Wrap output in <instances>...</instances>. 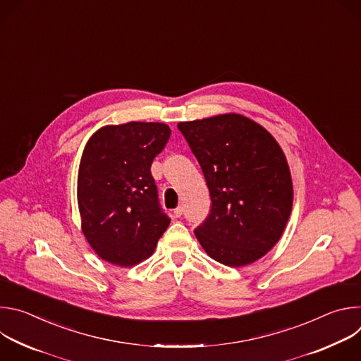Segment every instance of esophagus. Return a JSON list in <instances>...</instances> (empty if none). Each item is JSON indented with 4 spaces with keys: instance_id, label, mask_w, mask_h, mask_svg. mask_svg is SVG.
<instances>
[{
    "instance_id": "obj_1",
    "label": "esophagus",
    "mask_w": 361,
    "mask_h": 361,
    "mask_svg": "<svg viewBox=\"0 0 361 361\" xmlns=\"http://www.w3.org/2000/svg\"><path fill=\"white\" fill-rule=\"evenodd\" d=\"M183 216V207H181V205H178V207L177 209H174V217H181Z\"/></svg>"
}]
</instances>
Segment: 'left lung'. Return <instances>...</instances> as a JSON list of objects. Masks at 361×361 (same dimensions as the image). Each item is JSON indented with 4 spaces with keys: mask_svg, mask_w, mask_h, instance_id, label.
<instances>
[{
    "mask_svg": "<svg viewBox=\"0 0 361 361\" xmlns=\"http://www.w3.org/2000/svg\"><path fill=\"white\" fill-rule=\"evenodd\" d=\"M207 183L212 210L194 234L213 260L244 267L281 238L293 181L277 140L251 118L227 113L177 124Z\"/></svg>",
    "mask_w": 361,
    "mask_h": 361,
    "instance_id": "8db88e82",
    "label": "left lung"
}]
</instances>
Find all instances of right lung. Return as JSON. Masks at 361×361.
<instances>
[{"instance_id":"1","label":"right lung","mask_w":361,"mask_h":361,"mask_svg":"<svg viewBox=\"0 0 361 361\" xmlns=\"http://www.w3.org/2000/svg\"><path fill=\"white\" fill-rule=\"evenodd\" d=\"M171 130L164 123L130 121L98 128L87 141L77 178L81 230L94 252L110 264L147 260L170 219L157 201L149 167Z\"/></svg>"}]
</instances>
